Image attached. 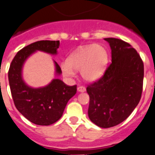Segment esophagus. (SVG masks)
I'll use <instances>...</instances> for the list:
<instances>
[{"instance_id":"obj_1","label":"esophagus","mask_w":155,"mask_h":155,"mask_svg":"<svg viewBox=\"0 0 155 155\" xmlns=\"http://www.w3.org/2000/svg\"><path fill=\"white\" fill-rule=\"evenodd\" d=\"M77 90L79 91V92H81V93H83V92H85L86 88H85V87H84V86H79V87L77 88Z\"/></svg>"}]
</instances>
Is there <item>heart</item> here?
<instances>
[{
    "mask_svg": "<svg viewBox=\"0 0 155 155\" xmlns=\"http://www.w3.org/2000/svg\"><path fill=\"white\" fill-rule=\"evenodd\" d=\"M108 63V54L103 46L96 44L83 46L73 52L67 61L60 65L63 75L73 76L75 70L87 81L92 82L101 77Z\"/></svg>",
    "mask_w": 155,
    "mask_h": 155,
    "instance_id": "1",
    "label": "heart"
}]
</instances>
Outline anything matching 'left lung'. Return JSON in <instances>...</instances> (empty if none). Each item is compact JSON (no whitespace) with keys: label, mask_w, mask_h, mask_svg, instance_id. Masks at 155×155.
Instances as JSON below:
<instances>
[{"label":"left lung","mask_w":155,"mask_h":155,"mask_svg":"<svg viewBox=\"0 0 155 155\" xmlns=\"http://www.w3.org/2000/svg\"><path fill=\"white\" fill-rule=\"evenodd\" d=\"M111 49V63L99 80L87 86L88 114L100 127L124 121L137 106L143 88L144 64L137 50L127 42L106 38Z\"/></svg>","instance_id":"1"}]
</instances>
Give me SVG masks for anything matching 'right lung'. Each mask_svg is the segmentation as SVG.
<instances>
[{
	"label": "right lung",
	"mask_w": 155,
	"mask_h": 155,
	"mask_svg": "<svg viewBox=\"0 0 155 155\" xmlns=\"http://www.w3.org/2000/svg\"><path fill=\"white\" fill-rule=\"evenodd\" d=\"M59 41H40L31 44L18 52L9 66L8 77L11 95L16 108L33 124L47 126L62 117L67 102L75 93L76 85H67L59 79H54L44 88H33L22 79V67L25 60L36 50L56 54ZM57 74L61 67L55 62Z\"/></svg>",
	"instance_id": "right-lung-1"
}]
</instances>
